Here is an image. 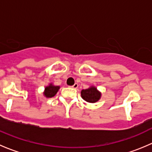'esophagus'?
Returning a JSON list of instances; mask_svg holds the SVG:
<instances>
[{
    "instance_id": "obj_1",
    "label": "esophagus",
    "mask_w": 152,
    "mask_h": 152,
    "mask_svg": "<svg viewBox=\"0 0 152 152\" xmlns=\"http://www.w3.org/2000/svg\"><path fill=\"white\" fill-rule=\"evenodd\" d=\"M78 87H79V85H78L77 83H75L74 85H73V86H71L72 88H73V89H76V88H78Z\"/></svg>"
}]
</instances>
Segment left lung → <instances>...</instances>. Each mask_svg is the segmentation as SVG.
<instances>
[{
    "label": "left lung",
    "instance_id": "left-lung-1",
    "mask_svg": "<svg viewBox=\"0 0 152 152\" xmlns=\"http://www.w3.org/2000/svg\"><path fill=\"white\" fill-rule=\"evenodd\" d=\"M81 96L84 100L89 103H95L100 99L102 93L97 90L96 87H89V88L82 90L81 91Z\"/></svg>",
    "mask_w": 152,
    "mask_h": 152
}]
</instances>
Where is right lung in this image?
I'll use <instances>...</instances> for the list:
<instances>
[{
    "label": "right lung",
    "instance_id": "right-lung-1",
    "mask_svg": "<svg viewBox=\"0 0 152 152\" xmlns=\"http://www.w3.org/2000/svg\"><path fill=\"white\" fill-rule=\"evenodd\" d=\"M59 89V86H54L53 84H50L48 86L45 87V91L43 94L45 97L47 98H52L56 94Z\"/></svg>",
    "mask_w": 152,
    "mask_h": 152
}]
</instances>
